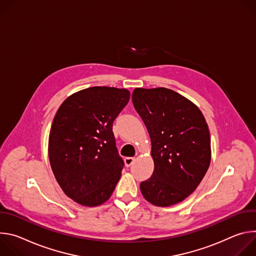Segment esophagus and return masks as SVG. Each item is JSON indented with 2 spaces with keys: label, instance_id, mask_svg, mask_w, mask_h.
Here are the masks:
<instances>
[{
  "label": "esophagus",
  "instance_id": "1",
  "mask_svg": "<svg viewBox=\"0 0 256 256\" xmlns=\"http://www.w3.org/2000/svg\"><path fill=\"white\" fill-rule=\"evenodd\" d=\"M134 161H136V158H134V157H126V158L124 159V163H126V167L132 166Z\"/></svg>",
  "mask_w": 256,
  "mask_h": 256
}]
</instances>
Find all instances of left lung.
I'll use <instances>...</instances> for the list:
<instances>
[{
	"label": "left lung",
	"instance_id": "left-lung-1",
	"mask_svg": "<svg viewBox=\"0 0 256 256\" xmlns=\"http://www.w3.org/2000/svg\"><path fill=\"white\" fill-rule=\"evenodd\" d=\"M132 104L151 138L154 171L140 182L146 200L169 206L198 186L210 163V130L200 108L167 88H136Z\"/></svg>",
	"mask_w": 256,
	"mask_h": 256
}]
</instances>
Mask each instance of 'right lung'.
<instances>
[{"label":"right lung","mask_w":256,"mask_h":256,"mask_svg":"<svg viewBox=\"0 0 256 256\" xmlns=\"http://www.w3.org/2000/svg\"><path fill=\"white\" fill-rule=\"evenodd\" d=\"M126 89L90 87L58 109L48 138V158L62 192L85 206L112 196L122 176L112 124L130 100Z\"/></svg>","instance_id":"1"}]
</instances>
